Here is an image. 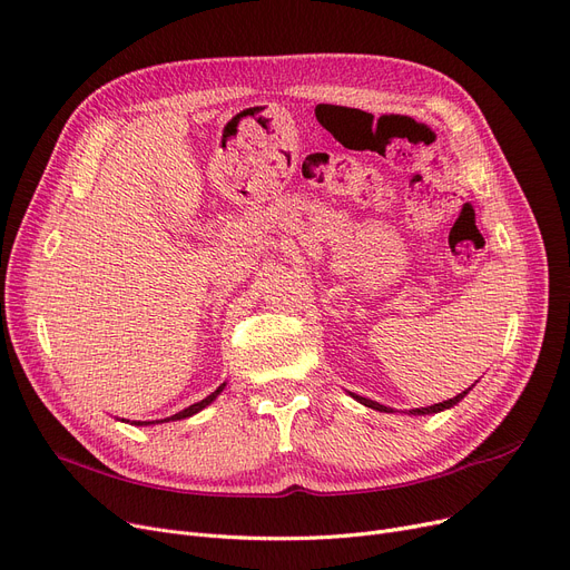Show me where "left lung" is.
<instances>
[{"instance_id":"1","label":"left lung","mask_w":570,"mask_h":570,"mask_svg":"<svg viewBox=\"0 0 570 570\" xmlns=\"http://www.w3.org/2000/svg\"><path fill=\"white\" fill-rule=\"evenodd\" d=\"M473 387V385H471ZM471 387H466L464 393H460V395H455L453 400H445V402H439V404H432V406H421V409H409V415H432V413H439V411H445V409H453L455 404H460L466 395H469V391ZM351 397L355 400V402H361V404H365V406H370V409H374V411H383V413H395V409H391V406H383V404H379V402H374V400H367V397H361V395H355V393H351ZM406 413V411H404Z\"/></svg>"}]
</instances>
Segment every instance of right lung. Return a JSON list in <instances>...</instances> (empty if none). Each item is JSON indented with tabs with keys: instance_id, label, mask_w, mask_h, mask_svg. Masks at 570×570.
I'll use <instances>...</instances> for the list:
<instances>
[{
	"instance_id": "right-lung-1",
	"label": "right lung",
	"mask_w": 570,
	"mask_h": 570,
	"mask_svg": "<svg viewBox=\"0 0 570 570\" xmlns=\"http://www.w3.org/2000/svg\"><path fill=\"white\" fill-rule=\"evenodd\" d=\"M224 387H226V383H222L219 387H217V391L213 393V395H207L205 400H200V402H196V404H191V406H187V409H183V411H177L175 415H170V417H164V421H157V423H170V421H183V417H191V415H196L198 411H203L205 406H209V404H213L219 395H222V391H224ZM122 423H129V421H125V417H122ZM131 425H136V428H145V425H155V421L153 423H147V421H134Z\"/></svg>"
}]
</instances>
